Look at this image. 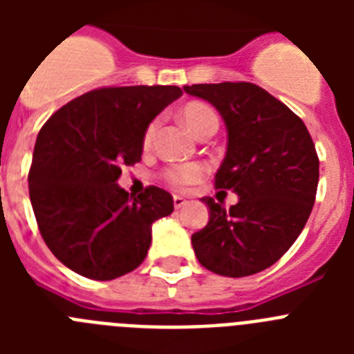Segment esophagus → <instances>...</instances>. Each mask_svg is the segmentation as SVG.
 Masks as SVG:
<instances>
[{
	"label": "esophagus",
	"mask_w": 354,
	"mask_h": 354,
	"mask_svg": "<svg viewBox=\"0 0 354 354\" xmlns=\"http://www.w3.org/2000/svg\"><path fill=\"white\" fill-rule=\"evenodd\" d=\"M187 204V200L184 198V196H180V195H175L174 196V207L175 209H180V207H184V205Z\"/></svg>",
	"instance_id": "esophagus-1"
}]
</instances>
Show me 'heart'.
Here are the masks:
<instances>
[{
  "mask_svg": "<svg viewBox=\"0 0 354 354\" xmlns=\"http://www.w3.org/2000/svg\"><path fill=\"white\" fill-rule=\"evenodd\" d=\"M180 117H183L184 124H186L196 136H200L202 133L211 129V127H218V115H216V111L211 106L204 104V102H189V104H186L183 108V111H180ZM158 127L159 118H154V120L150 122L149 126L145 127V133H143V145L149 147L150 143L154 142ZM204 175V165H200V162H186V165H175V167L168 168V170L165 171V179H167L171 186L183 187L196 183V180L202 179Z\"/></svg>",
  "mask_w": 354,
  "mask_h": 354,
  "instance_id": "b5f03b06",
  "label": "heart"
}]
</instances>
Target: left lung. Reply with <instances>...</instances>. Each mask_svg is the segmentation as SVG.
<instances>
[{"instance_id":"1","label":"left lung","mask_w":354,"mask_h":354,"mask_svg":"<svg viewBox=\"0 0 354 354\" xmlns=\"http://www.w3.org/2000/svg\"><path fill=\"white\" fill-rule=\"evenodd\" d=\"M211 102L227 126V154L216 187L232 189L230 209L202 198L209 223L192 236L198 262L216 274L248 277L292 246L315 202L319 158L301 118L253 83L184 86Z\"/></svg>"}]
</instances>
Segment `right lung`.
<instances>
[{
    "label": "right lung",
    "mask_w": 354,
    "mask_h": 354,
    "mask_svg": "<svg viewBox=\"0 0 354 354\" xmlns=\"http://www.w3.org/2000/svg\"><path fill=\"white\" fill-rule=\"evenodd\" d=\"M179 86L97 88L62 106L40 129L28 187L48 248L74 273L113 280L147 257L152 223L174 212L161 187L129 196L122 167L142 159L143 133Z\"/></svg>",
    "instance_id": "right-lung-1"
}]
</instances>
